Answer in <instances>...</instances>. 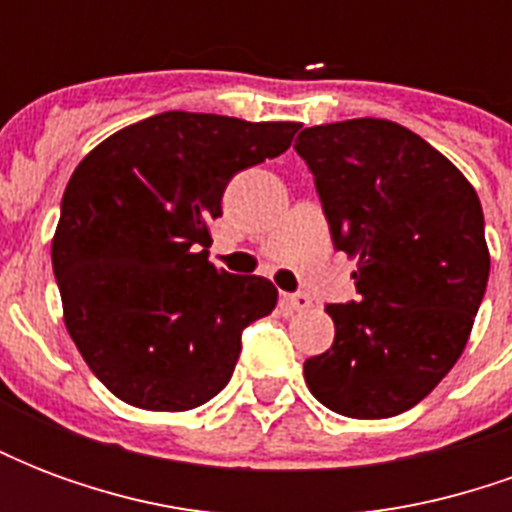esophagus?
I'll return each mask as SVG.
<instances>
[{
    "label": "esophagus",
    "mask_w": 512,
    "mask_h": 512,
    "mask_svg": "<svg viewBox=\"0 0 512 512\" xmlns=\"http://www.w3.org/2000/svg\"><path fill=\"white\" fill-rule=\"evenodd\" d=\"M282 301H285V307H288L290 312H307L312 307V299L307 293H285Z\"/></svg>",
    "instance_id": "34e87169"
}]
</instances>
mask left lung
<instances>
[{"mask_svg": "<svg viewBox=\"0 0 512 512\" xmlns=\"http://www.w3.org/2000/svg\"><path fill=\"white\" fill-rule=\"evenodd\" d=\"M299 153L359 301L329 304L334 343L304 381L343 417L386 419L428 397L472 334L491 255L461 169L392 120L304 128Z\"/></svg>", "mask_w": 512, "mask_h": 512, "instance_id": "left-lung-1", "label": "left lung"}]
</instances>
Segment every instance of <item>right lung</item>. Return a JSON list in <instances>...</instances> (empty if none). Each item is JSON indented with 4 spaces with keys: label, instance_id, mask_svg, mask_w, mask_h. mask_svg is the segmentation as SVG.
I'll use <instances>...</instances> for the list:
<instances>
[{
    "label": "right lung",
    "instance_id": "obj_1",
    "mask_svg": "<svg viewBox=\"0 0 512 512\" xmlns=\"http://www.w3.org/2000/svg\"><path fill=\"white\" fill-rule=\"evenodd\" d=\"M301 123L161 112L82 158L62 194L51 266L71 340L128 406L189 411L219 395L241 332L277 288L208 260L235 172L277 158Z\"/></svg>",
    "mask_w": 512,
    "mask_h": 512
}]
</instances>
